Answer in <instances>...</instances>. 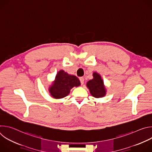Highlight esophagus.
<instances>
[{
  "label": "esophagus",
  "mask_w": 152,
  "mask_h": 152,
  "mask_svg": "<svg viewBox=\"0 0 152 152\" xmlns=\"http://www.w3.org/2000/svg\"><path fill=\"white\" fill-rule=\"evenodd\" d=\"M79 80H80V81L81 84L83 85V84L84 83V78H83V77H80L79 78Z\"/></svg>",
  "instance_id": "34e87169"
}]
</instances>
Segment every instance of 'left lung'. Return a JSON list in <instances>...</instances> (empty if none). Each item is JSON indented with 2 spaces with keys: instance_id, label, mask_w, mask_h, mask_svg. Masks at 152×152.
Instances as JSON below:
<instances>
[{
  "instance_id": "8db88e82",
  "label": "left lung",
  "mask_w": 152,
  "mask_h": 152,
  "mask_svg": "<svg viewBox=\"0 0 152 152\" xmlns=\"http://www.w3.org/2000/svg\"><path fill=\"white\" fill-rule=\"evenodd\" d=\"M93 79L86 83V86L90 90L91 94L96 97L100 98L105 96L106 90L104 86L103 80L101 76L96 73H93Z\"/></svg>"
}]
</instances>
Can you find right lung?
I'll return each instance as SVG.
<instances>
[{
  "mask_svg": "<svg viewBox=\"0 0 152 152\" xmlns=\"http://www.w3.org/2000/svg\"><path fill=\"white\" fill-rule=\"evenodd\" d=\"M80 85L79 79L74 76L69 75L67 72L61 70L56 75L55 79L49 88L51 96L55 99H62L68 96L70 90L74 86Z\"/></svg>",
  "mask_w": 152,
  "mask_h": 152,
  "instance_id": "add662e5",
  "label": "right lung"
}]
</instances>
